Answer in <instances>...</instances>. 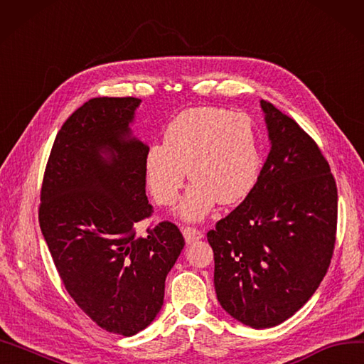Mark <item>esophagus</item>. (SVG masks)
<instances>
[{"label": "esophagus", "instance_id": "1", "mask_svg": "<svg viewBox=\"0 0 364 364\" xmlns=\"http://www.w3.org/2000/svg\"><path fill=\"white\" fill-rule=\"evenodd\" d=\"M182 232H183V237H185L186 243H191V242H196V240L203 237V232L198 228H193V227H185L182 230Z\"/></svg>", "mask_w": 364, "mask_h": 364}]
</instances>
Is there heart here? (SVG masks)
Wrapping results in <instances>:
<instances>
[{
  "label": "heart",
  "mask_w": 364,
  "mask_h": 364,
  "mask_svg": "<svg viewBox=\"0 0 364 364\" xmlns=\"http://www.w3.org/2000/svg\"><path fill=\"white\" fill-rule=\"evenodd\" d=\"M260 165L252 121L218 107L179 113L166 127L164 144H151L144 159L146 185L164 206L178 200L188 170L193 183L179 208L186 220H200L218 200H243L259 179Z\"/></svg>",
  "instance_id": "1"
}]
</instances>
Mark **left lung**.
<instances>
[{
  "mask_svg": "<svg viewBox=\"0 0 364 364\" xmlns=\"http://www.w3.org/2000/svg\"><path fill=\"white\" fill-rule=\"evenodd\" d=\"M271 150L251 193L206 237L220 306L254 329L292 317L326 276L337 232V185L312 137L260 101Z\"/></svg>",
  "mask_w": 364,
  "mask_h": 364,
  "instance_id": "obj_1",
  "label": "left lung"
}]
</instances>
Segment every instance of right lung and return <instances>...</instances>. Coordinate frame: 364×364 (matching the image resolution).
<instances>
[{
  "mask_svg": "<svg viewBox=\"0 0 364 364\" xmlns=\"http://www.w3.org/2000/svg\"><path fill=\"white\" fill-rule=\"evenodd\" d=\"M137 97H93L61 127L48 158L39 227L67 292L102 329H145L164 304L183 235L165 220L136 237L153 213L146 146L132 136Z\"/></svg>",
  "mask_w": 364,
  "mask_h": 364,
  "instance_id": "right-lung-1",
  "label": "right lung"
}]
</instances>
